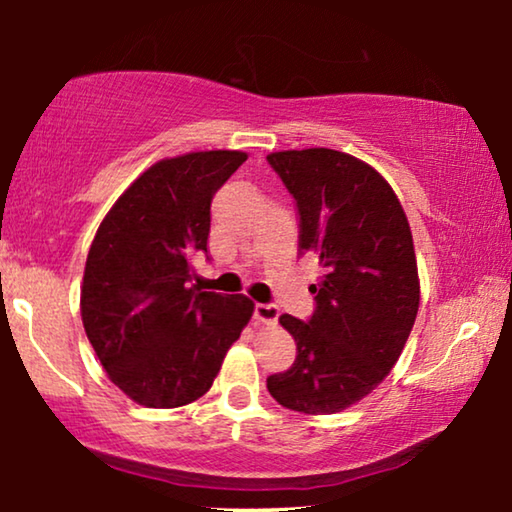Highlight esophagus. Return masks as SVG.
Wrapping results in <instances>:
<instances>
[{
  "mask_svg": "<svg viewBox=\"0 0 512 512\" xmlns=\"http://www.w3.org/2000/svg\"><path fill=\"white\" fill-rule=\"evenodd\" d=\"M254 319H256V321H261V324H268V326L277 324V319H279V310H277V305H265V303H258V305L254 307Z\"/></svg>",
  "mask_w": 512,
  "mask_h": 512,
  "instance_id": "esophagus-1",
  "label": "esophagus"
}]
</instances>
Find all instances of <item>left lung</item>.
Masks as SVG:
<instances>
[{"label": "left lung", "instance_id": "8db88e82", "mask_svg": "<svg viewBox=\"0 0 512 512\" xmlns=\"http://www.w3.org/2000/svg\"><path fill=\"white\" fill-rule=\"evenodd\" d=\"M298 207V247L317 258L314 314H282L298 354L268 391L284 408L333 415L368 396L401 356L419 310L408 216L380 172L349 153H270Z\"/></svg>", "mask_w": 512, "mask_h": 512}]
</instances>
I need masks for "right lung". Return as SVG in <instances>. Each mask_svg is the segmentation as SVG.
I'll return each mask as SVG.
<instances>
[{"instance_id": "add662e5", "label": "right lung", "mask_w": 512, "mask_h": 512, "mask_svg": "<svg viewBox=\"0 0 512 512\" xmlns=\"http://www.w3.org/2000/svg\"><path fill=\"white\" fill-rule=\"evenodd\" d=\"M242 151L158 160L114 202L90 244L81 319L109 380L146 408H181L212 387L254 314L242 293L191 286L207 254L212 198Z\"/></svg>"}]
</instances>
